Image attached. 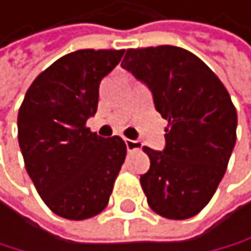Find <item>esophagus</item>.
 <instances>
[{"label":"esophagus","mask_w":251,"mask_h":251,"mask_svg":"<svg viewBox=\"0 0 251 251\" xmlns=\"http://www.w3.org/2000/svg\"><path fill=\"white\" fill-rule=\"evenodd\" d=\"M125 144H126L128 152L139 151V149L142 147V142L141 141H133V139H125Z\"/></svg>","instance_id":"1"}]
</instances>
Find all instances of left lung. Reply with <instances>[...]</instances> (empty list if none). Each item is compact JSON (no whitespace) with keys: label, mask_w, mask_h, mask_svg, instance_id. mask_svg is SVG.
Here are the masks:
<instances>
[{"label":"left lung","mask_w":251,"mask_h":251,"mask_svg":"<svg viewBox=\"0 0 251 251\" xmlns=\"http://www.w3.org/2000/svg\"><path fill=\"white\" fill-rule=\"evenodd\" d=\"M122 67L147 84L168 120L165 151L142 147L151 158L141 176L147 203L168 220L192 218L216 192L235 146L231 96L203 60L177 46L128 49Z\"/></svg>","instance_id":"8db88e82"}]
</instances>
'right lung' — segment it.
I'll use <instances>...</instances> for the list:
<instances>
[{
	"label": "right lung",
	"mask_w": 251,
	"mask_h": 251,
	"mask_svg": "<svg viewBox=\"0 0 251 251\" xmlns=\"http://www.w3.org/2000/svg\"><path fill=\"white\" fill-rule=\"evenodd\" d=\"M125 49H80L38 75L25 93L17 136L25 168L48 208L65 220L99 215L126 157L120 136L86 126L98 110L99 84Z\"/></svg>",
	"instance_id": "obj_1"
}]
</instances>
